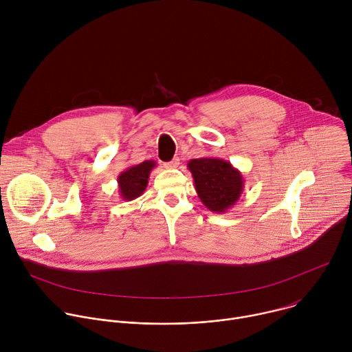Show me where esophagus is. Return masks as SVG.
<instances>
[{"label": "esophagus", "mask_w": 352, "mask_h": 352, "mask_svg": "<svg viewBox=\"0 0 352 352\" xmlns=\"http://www.w3.org/2000/svg\"><path fill=\"white\" fill-rule=\"evenodd\" d=\"M178 164H179V159H178V157H174L171 162L166 163L164 167H166V168H177Z\"/></svg>", "instance_id": "34e87169"}]
</instances>
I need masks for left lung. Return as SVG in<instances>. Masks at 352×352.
<instances>
[{
  "instance_id": "1",
  "label": "left lung",
  "mask_w": 352,
  "mask_h": 352,
  "mask_svg": "<svg viewBox=\"0 0 352 352\" xmlns=\"http://www.w3.org/2000/svg\"><path fill=\"white\" fill-rule=\"evenodd\" d=\"M195 189L202 204L214 213L228 212L241 197L243 177L230 162L217 157L192 159L188 162Z\"/></svg>"
}]
</instances>
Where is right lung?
Returning <instances> with one entry per match:
<instances>
[{
	"label": "right lung",
	"instance_id": "right-lung-1",
	"mask_svg": "<svg viewBox=\"0 0 352 352\" xmlns=\"http://www.w3.org/2000/svg\"><path fill=\"white\" fill-rule=\"evenodd\" d=\"M155 167L156 162L146 160L140 164L128 167L125 171H122L117 178L121 199L129 202V200L139 197L144 192L148 184L150 173H152Z\"/></svg>",
	"mask_w": 352,
	"mask_h": 352
}]
</instances>
